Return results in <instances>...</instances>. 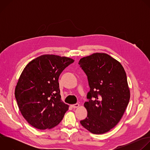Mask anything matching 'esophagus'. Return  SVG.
Segmentation results:
<instances>
[{"mask_svg": "<svg viewBox=\"0 0 150 150\" xmlns=\"http://www.w3.org/2000/svg\"><path fill=\"white\" fill-rule=\"evenodd\" d=\"M71 106H72V108H77L79 106V104L76 103V104H74L71 105Z\"/></svg>", "mask_w": 150, "mask_h": 150, "instance_id": "obj_1", "label": "esophagus"}]
</instances>
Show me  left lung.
Returning <instances> with one entry per match:
<instances>
[{
    "label": "left lung",
    "mask_w": 150,
    "mask_h": 150,
    "mask_svg": "<svg viewBox=\"0 0 150 150\" xmlns=\"http://www.w3.org/2000/svg\"><path fill=\"white\" fill-rule=\"evenodd\" d=\"M90 88L84 103L87 117L80 123L94 134L109 131L121 119L130 99L122 65L108 54L96 53L80 59Z\"/></svg>",
    "instance_id": "obj_1"
}]
</instances>
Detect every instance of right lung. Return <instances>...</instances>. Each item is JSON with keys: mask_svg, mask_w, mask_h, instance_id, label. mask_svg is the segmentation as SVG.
<instances>
[{"mask_svg": "<svg viewBox=\"0 0 150 150\" xmlns=\"http://www.w3.org/2000/svg\"><path fill=\"white\" fill-rule=\"evenodd\" d=\"M74 60L53 54H44L31 61L21 74L15 90L19 110L37 129L57 126L69 105L61 100L59 77Z\"/></svg>", "mask_w": 150, "mask_h": 150, "instance_id": "obj_1", "label": "right lung"}]
</instances>
